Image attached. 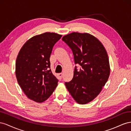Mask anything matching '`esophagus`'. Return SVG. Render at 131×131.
Wrapping results in <instances>:
<instances>
[{"mask_svg":"<svg viewBox=\"0 0 131 131\" xmlns=\"http://www.w3.org/2000/svg\"><path fill=\"white\" fill-rule=\"evenodd\" d=\"M58 75H59L60 78H61L62 77V76H63V73H60L58 74Z\"/></svg>","mask_w":131,"mask_h":131,"instance_id":"obj_1","label":"esophagus"}]
</instances>
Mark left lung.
<instances>
[{
  "label": "left lung",
  "instance_id": "left-lung-1",
  "mask_svg": "<svg viewBox=\"0 0 131 131\" xmlns=\"http://www.w3.org/2000/svg\"><path fill=\"white\" fill-rule=\"evenodd\" d=\"M62 40L71 49L75 69L72 80L65 85L72 98L80 104H87L102 91L109 78V58L104 46L96 37L87 33L72 32Z\"/></svg>",
  "mask_w": 131,
  "mask_h": 131
}]
</instances>
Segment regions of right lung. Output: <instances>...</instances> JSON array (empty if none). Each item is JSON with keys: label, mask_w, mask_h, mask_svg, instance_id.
I'll use <instances>...</instances> for the list:
<instances>
[{"label": "right lung", "mask_w": 131, "mask_h": 131, "mask_svg": "<svg viewBox=\"0 0 131 131\" xmlns=\"http://www.w3.org/2000/svg\"><path fill=\"white\" fill-rule=\"evenodd\" d=\"M62 35L46 32L32 37L18 54L15 73L18 84L28 98L42 103L51 95L58 80L50 69V57Z\"/></svg>", "instance_id": "1"}]
</instances>
